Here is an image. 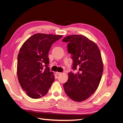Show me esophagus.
<instances>
[{"mask_svg":"<svg viewBox=\"0 0 123 123\" xmlns=\"http://www.w3.org/2000/svg\"><path fill=\"white\" fill-rule=\"evenodd\" d=\"M62 73L61 72H56V74H57V75H59V74H61Z\"/></svg>","mask_w":123,"mask_h":123,"instance_id":"obj_1","label":"esophagus"}]
</instances>
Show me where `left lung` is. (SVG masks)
<instances>
[{"label":"left lung","mask_w":123,"mask_h":123,"mask_svg":"<svg viewBox=\"0 0 123 123\" xmlns=\"http://www.w3.org/2000/svg\"><path fill=\"white\" fill-rule=\"evenodd\" d=\"M62 41L68 43L72 69L78 71L68 73V80L63 86L65 91L74 101H83L94 93L101 80L103 65L100 50L97 44L81 35L67 36Z\"/></svg>","instance_id":"obj_1"}]
</instances>
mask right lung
Here are the masks:
<instances>
[{
	"mask_svg": "<svg viewBox=\"0 0 123 123\" xmlns=\"http://www.w3.org/2000/svg\"><path fill=\"white\" fill-rule=\"evenodd\" d=\"M62 37L37 33L21 47L17 57L18 79L30 98L36 99L45 95L54 81V74L48 67V56L52 44Z\"/></svg>",
	"mask_w": 123,
	"mask_h": 123,
	"instance_id": "1",
	"label": "right lung"
}]
</instances>
